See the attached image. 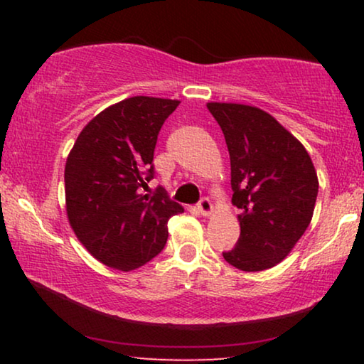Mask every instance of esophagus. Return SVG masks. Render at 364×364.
I'll use <instances>...</instances> for the list:
<instances>
[{"instance_id":"obj_1","label":"esophagus","mask_w":364,"mask_h":364,"mask_svg":"<svg viewBox=\"0 0 364 364\" xmlns=\"http://www.w3.org/2000/svg\"><path fill=\"white\" fill-rule=\"evenodd\" d=\"M197 208H198V212L202 213V215H205V217L210 215L212 210H213L210 198H208V197H202L200 200H198V203H197Z\"/></svg>"}]
</instances>
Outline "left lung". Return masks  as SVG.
I'll use <instances>...</instances> for the list:
<instances>
[{
	"label": "left lung",
	"mask_w": 364,
	"mask_h": 364,
	"mask_svg": "<svg viewBox=\"0 0 364 364\" xmlns=\"http://www.w3.org/2000/svg\"><path fill=\"white\" fill-rule=\"evenodd\" d=\"M225 137L232 203L240 208V237L223 258L238 270L280 263L310 225L318 178L306 149L275 117L243 104L208 102Z\"/></svg>",
	"instance_id": "1"
}]
</instances>
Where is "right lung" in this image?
I'll use <instances>...</instances> for the list:
<instances>
[{
  "mask_svg": "<svg viewBox=\"0 0 364 364\" xmlns=\"http://www.w3.org/2000/svg\"><path fill=\"white\" fill-rule=\"evenodd\" d=\"M178 101L129 97L97 114L79 134L66 161L68 218L89 253L129 272L166 247L167 222L183 208L166 188L142 193L156 177L154 149Z\"/></svg>",
  "mask_w": 364,
  "mask_h": 364,
  "instance_id": "right-lung-1",
  "label": "right lung"
}]
</instances>
